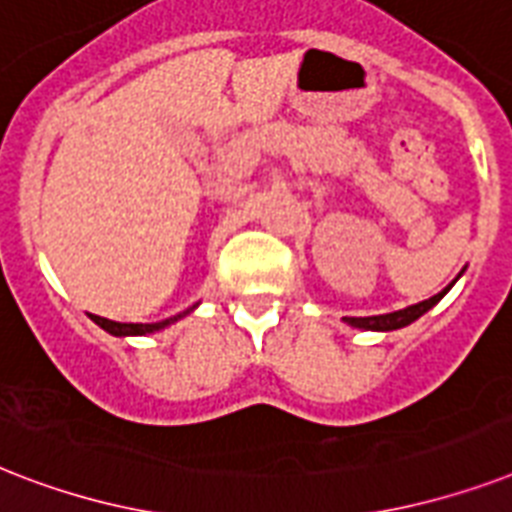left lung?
<instances>
[{"mask_svg": "<svg viewBox=\"0 0 512 512\" xmlns=\"http://www.w3.org/2000/svg\"><path fill=\"white\" fill-rule=\"evenodd\" d=\"M460 276H457V279H460ZM454 281L446 289H441L438 295L428 297V300H422V303H417V305H409V308H404V311L382 313V316H361V319H358V316H345V324H350V327H356V329H372V332H393V329L409 327L412 321L420 319L422 313H428L430 308H433V305H436L438 300H441V297H444L446 292L454 287Z\"/></svg>", "mask_w": 512, "mask_h": 512, "instance_id": "obj_1", "label": "left lung"}]
</instances>
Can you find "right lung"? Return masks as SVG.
<instances>
[{
    "instance_id": "1",
    "label": "right lung",
    "mask_w": 512,
    "mask_h": 512,
    "mask_svg": "<svg viewBox=\"0 0 512 512\" xmlns=\"http://www.w3.org/2000/svg\"><path fill=\"white\" fill-rule=\"evenodd\" d=\"M196 308V305H193ZM188 313V311H185ZM180 313V316H185ZM180 316H172V319H164V321H156V324H119V321H111V319H103V316H92V321L98 324L100 329H106L108 335L114 337H132V335H151V332H159V329L170 327L172 321H177Z\"/></svg>"
}]
</instances>
